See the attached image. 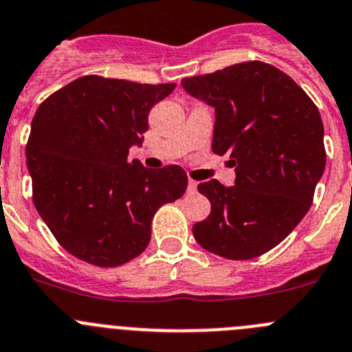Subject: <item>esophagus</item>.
<instances>
[{"label":"esophagus","instance_id":"1","mask_svg":"<svg viewBox=\"0 0 352 352\" xmlns=\"http://www.w3.org/2000/svg\"><path fill=\"white\" fill-rule=\"evenodd\" d=\"M196 188H198V182H196V180H192V179H189V182H188V192H189V195L196 192Z\"/></svg>","mask_w":352,"mask_h":352}]
</instances>
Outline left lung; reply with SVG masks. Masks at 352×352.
<instances>
[{"mask_svg": "<svg viewBox=\"0 0 352 352\" xmlns=\"http://www.w3.org/2000/svg\"><path fill=\"white\" fill-rule=\"evenodd\" d=\"M182 87L215 109L212 151L230 154L236 173L230 188L215 179L199 184L212 210L192 235L223 258H258L312 205L326 166L318 107L289 75L261 61L184 78Z\"/></svg>", "mask_w": 352, "mask_h": 352, "instance_id": "8db88e82", "label": "left lung"}]
</instances>
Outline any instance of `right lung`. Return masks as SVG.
Here are the masks:
<instances>
[{
	"mask_svg": "<svg viewBox=\"0 0 352 352\" xmlns=\"http://www.w3.org/2000/svg\"><path fill=\"white\" fill-rule=\"evenodd\" d=\"M175 84L85 75L38 107L26 145L33 204L69 254L119 267L145 251L157 208L186 192L188 175L170 164L128 161L147 117Z\"/></svg>",
	"mask_w": 352,
	"mask_h": 352,
	"instance_id": "add662e5",
	"label": "right lung"
}]
</instances>
